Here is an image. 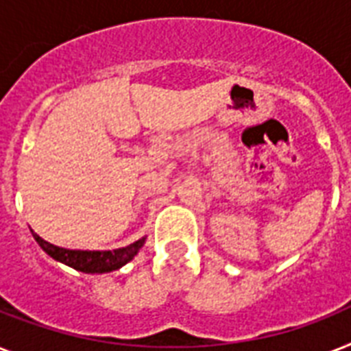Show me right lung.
<instances>
[{"label":"right lung","mask_w":351,"mask_h":351,"mask_svg":"<svg viewBox=\"0 0 351 351\" xmlns=\"http://www.w3.org/2000/svg\"><path fill=\"white\" fill-rule=\"evenodd\" d=\"M34 234V240L41 245V250L45 251L47 255L52 256L54 261L63 262L67 266L78 269L84 273H109L114 269H120L121 266H125L127 262L132 261L140 247L145 244V237L132 244L125 245V247H118L112 251H80V250H65L60 245H54L51 242H47L40 237Z\"/></svg>","instance_id":"obj_1"}]
</instances>
